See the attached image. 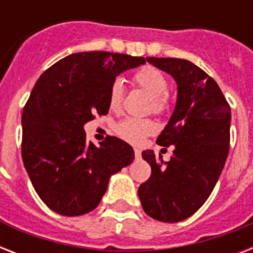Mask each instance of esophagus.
<instances>
[{
    "instance_id": "34e87169",
    "label": "esophagus",
    "mask_w": 253,
    "mask_h": 253,
    "mask_svg": "<svg viewBox=\"0 0 253 253\" xmlns=\"http://www.w3.org/2000/svg\"><path fill=\"white\" fill-rule=\"evenodd\" d=\"M134 154H135V158L136 159H139L140 156H142V152H140V150H138V148H135Z\"/></svg>"
}]
</instances>
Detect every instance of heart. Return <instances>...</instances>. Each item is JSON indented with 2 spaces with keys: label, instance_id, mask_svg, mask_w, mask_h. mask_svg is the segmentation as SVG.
I'll list each match as a JSON object with an SVG mask.
<instances>
[{
  "label": "heart",
  "instance_id": "obj_1",
  "mask_svg": "<svg viewBox=\"0 0 253 253\" xmlns=\"http://www.w3.org/2000/svg\"><path fill=\"white\" fill-rule=\"evenodd\" d=\"M132 81L140 89L151 95L150 109L155 114H162L168 106V79L160 69L152 65H144L132 75ZM125 93V85L121 79H115L109 89V107L118 111L121 109ZM156 125L147 118H126L121 121L115 127L117 134L122 139L132 144H138L148 135L154 134Z\"/></svg>",
  "mask_w": 253,
  "mask_h": 253
}]
</instances>
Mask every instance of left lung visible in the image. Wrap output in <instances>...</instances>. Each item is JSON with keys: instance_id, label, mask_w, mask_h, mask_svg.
Returning <instances> with one entry per match:
<instances>
[{"instance_id": "left-lung-1", "label": "left lung", "mask_w": 253, "mask_h": 253, "mask_svg": "<svg viewBox=\"0 0 253 253\" xmlns=\"http://www.w3.org/2000/svg\"><path fill=\"white\" fill-rule=\"evenodd\" d=\"M177 83V102L159 146H174L164 162L143 151L151 177L138 194L147 215L160 222H181L193 215L211 194L230 150L231 109L215 81L184 59L147 57ZM167 150V148H163Z\"/></svg>"}]
</instances>
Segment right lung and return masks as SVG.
<instances>
[{
	"instance_id": "obj_1",
	"label": "right lung",
	"mask_w": 253,
	"mask_h": 253,
	"mask_svg": "<svg viewBox=\"0 0 253 253\" xmlns=\"http://www.w3.org/2000/svg\"><path fill=\"white\" fill-rule=\"evenodd\" d=\"M146 63L125 53L79 52L43 72L22 113V159L35 192L57 214L94 210L114 173L134 160L130 144L86 142L84 125L109 111L115 77Z\"/></svg>"
}]
</instances>
